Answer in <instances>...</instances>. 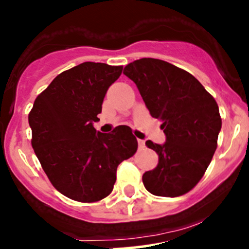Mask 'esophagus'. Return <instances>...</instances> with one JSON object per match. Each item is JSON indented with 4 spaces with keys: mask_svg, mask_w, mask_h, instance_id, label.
<instances>
[{
    "mask_svg": "<svg viewBox=\"0 0 249 249\" xmlns=\"http://www.w3.org/2000/svg\"><path fill=\"white\" fill-rule=\"evenodd\" d=\"M137 143H139V147L140 148H144L146 147V142L143 141V140H137Z\"/></svg>",
    "mask_w": 249,
    "mask_h": 249,
    "instance_id": "34e87169",
    "label": "esophagus"
}]
</instances>
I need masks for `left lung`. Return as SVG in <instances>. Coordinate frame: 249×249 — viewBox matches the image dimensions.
Returning <instances> with one entry per match:
<instances>
[{
	"instance_id": "1",
	"label": "left lung",
	"mask_w": 249,
	"mask_h": 249,
	"mask_svg": "<svg viewBox=\"0 0 249 249\" xmlns=\"http://www.w3.org/2000/svg\"><path fill=\"white\" fill-rule=\"evenodd\" d=\"M124 74L136 84L166 136L164 144L146 141L158 154V164L142 176L144 187L154 196L187 194L203 178L218 146V103L189 71L164 60H134L125 67Z\"/></svg>"
}]
</instances>
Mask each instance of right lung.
<instances>
[{
	"label": "right lung",
	"instance_id": "obj_1",
	"mask_svg": "<svg viewBox=\"0 0 249 249\" xmlns=\"http://www.w3.org/2000/svg\"><path fill=\"white\" fill-rule=\"evenodd\" d=\"M122 66L85 62L64 71L36 97L29 113L34 152L57 191L74 201L106 198L117 180V168L137 149L131 127L109 134L93 127L100 120L108 88Z\"/></svg>",
	"mask_w": 249,
	"mask_h": 249
}]
</instances>
